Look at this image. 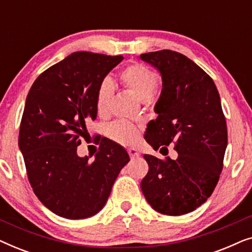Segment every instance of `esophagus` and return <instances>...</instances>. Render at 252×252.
Instances as JSON below:
<instances>
[{
    "label": "esophagus",
    "instance_id": "1",
    "mask_svg": "<svg viewBox=\"0 0 252 252\" xmlns=\"http://www.w3.org/2000/svg\"><path fill=\"white\" fill-rule=\"evenodd\" d=\"M127 151H128V155H129L130 158H137L140 156L139 150L135 149V148H129V149Z\"/></svg>",
    "mask_w": 252,
    "mask_h": 252
}]
</instances>
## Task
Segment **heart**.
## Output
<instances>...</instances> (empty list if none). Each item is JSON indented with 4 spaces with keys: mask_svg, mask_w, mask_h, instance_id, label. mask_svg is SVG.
Here are the masks:
<instances>
[{
    "mask_svg": "<svg viewBox=\"0 0 252 252\" xmlns=\"http://www.w3.org/2000/svg\"><path fill=\"white\" fill-rule=\"evenodd\" d=\"M119 80L130 89L141 99L149 98L156 91L158 81L157 72L141 63H130L119 72ZM113 86L110 81L104 80L98 86L96 93V111L99 116L109 113L110 105L113 97ZM109 135L120 144H133L139 135V129L135 124L128 120H118L109 127Z\"/></svg>",
    "mask_w": 252,
    "mask_h": 252,
    "instance_id": "b5f03b06",
    "label": "heart"
}]
</instances>
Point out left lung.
Segmentation results:
<instances>
[{"mask_svg":"<svg viewBox=\"0 0 252 252\" xmlns=\"http://www.w3.org/2000/svg\"><path fill=\"white\" fill-rule=\"evenodd\" d=\"M141 58L163 79L155 106L158 117L148 124L144 139L155 150L174 143L178 153L177 159L144 155L149 171L141 189L156 211L186 215L211 196L223 166L227 125L218 89L204 70L177 51H153Z\"/></svg>","mask_w":252,"mask_h":252,"instance_id":"obj_1","label":"left lung"}]
</instances>
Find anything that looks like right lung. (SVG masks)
<instances>
[{
	"label": "right lung",
	"instance_id": "add662e5",
	"mask_svg": "<svg viewBox=\"0 0 252 252\" xmlns=\"http://www.w3.org/2000/svg\"><path fill=\"white\" fill-rule=\"evenodd\" d=\"M122 55L77 51L42 72L31 87L20 122L19 149L27 178L42 204L66 219H85L102 210L127 151L108 139L95 159L77 155L86 124L96 118V93Z\"/></svg>",
	"mask_w": 252,
	"mask_h": 252
}]
</instances>
